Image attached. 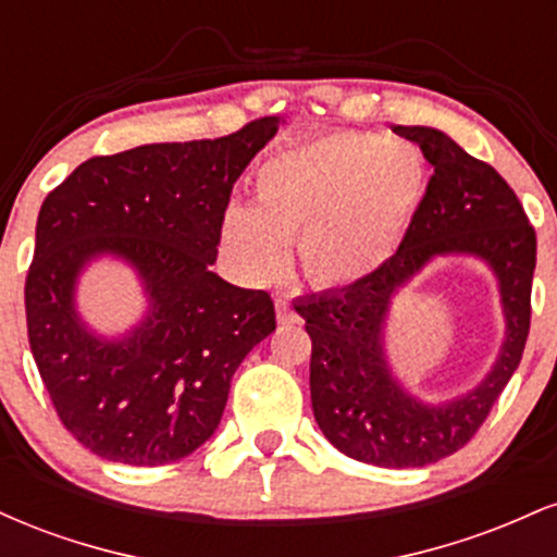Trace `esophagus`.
Returning <instances> with one entry per match:
<instances>
[{"mask_svg": "<svg viewBox=\"0 0 557 557\" xmlns=\"http://www.w3.org/2000/svg\"><path fill=\"white\" fill-rule=\"evenodd\" d=\"M298 319H300L298 311L293 309V306L287 304V300L280 298V300H277V322H280V324H296Z\"/></svg>", "mask_w": 557, "mask_h": 557, "instance_id": "1", "label": "esophagus"}]
</instances>
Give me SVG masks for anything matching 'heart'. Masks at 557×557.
<instances>
[{"label": "heart", "mask_w": 557, "mask_h": 557, "mask_svg": "<svg viewBox=\"0 0 557 557\" xmlns=\"http://www.w3.org/2000/svg\"><path fill=\"white\" fill-rule=\"evenodd\" d=\"M426 196L419 149L376 133L341 131L290 146L257 170V207L230 201L222 248L243 277L285 272L290 243L306 277L348 287L393 259Z\"/></svg>", "instance_id": "1"}]
</instances>
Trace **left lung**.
I'll list each match as a JSON object with an SVG mask.
<instances>
[{"instance_id": "obj_1", "label": "left lung", "mask_w": 557, "mask_h": 557, "mask_svg": "<svg viewBox=\"0 0 557 557\" xmlns=\"http://www.w3.org/2000/svg\"><path fill=\"white\" fill-rule=\"evenodd\" d=\"M434 168L421 212L395 257L361 283L298 300L311 337V408L324 437L356 461L419 469L474 437L519 369L532 317L536 235L519 196L495 168L466 154L437 127L395 125ZM440 256H474L498 280L506 337L488 376L453 401L408 394L384 354L392 298Z\"/></svg>"}]
</instances>
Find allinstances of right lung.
<instances>
[{
    "mask_svg": "<svg viewBox=\"0 0 557 557\" xmlns=\"http://www.w3.org/2000/svg\"><path fill=\"white\" fill-rule=\"evenodd\" d=\"M277 125L94 157L44 198L25 280L30 354L57 417L99 458L190 456L220 424L235 369L277 327L270 293L212 272L233 185ZM107 256L137 272L150 300L120 338L94 333L74 304L79 274Z\"/></svg>",
    "mask_w": 557,
    "mask_h": 557,
    "instance_id": "1",
    "label": "right lung"
}]
</instances>
